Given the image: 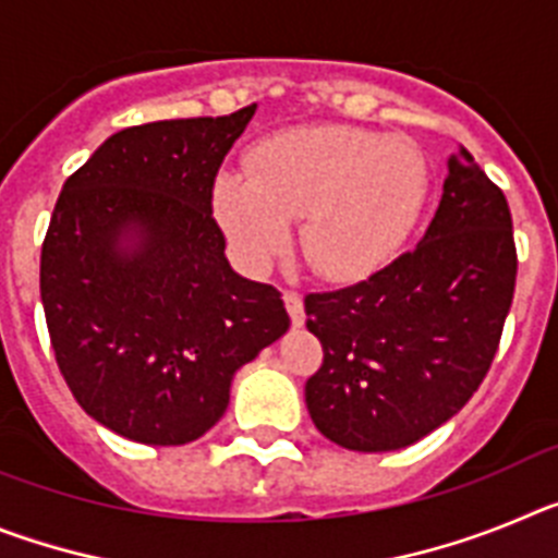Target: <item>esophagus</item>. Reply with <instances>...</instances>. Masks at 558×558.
<instances>
[{
    "mask_svg": "<svg viewBox=\"0 0 558 558\" xmlns=\"http://www.w3.org/2000/svg\"><path fill=\"white\" fill-rule=\"evenodd\" d=\"M284 307H288L293 327H304V299L302 295L293 293V290H288V293H284Z\"/></svg>",
    "mask_w": 558,
    "mask_h": 558,
    "instance_id": "esophagus-1",
    "label": "esophagus"
}]
</instances>
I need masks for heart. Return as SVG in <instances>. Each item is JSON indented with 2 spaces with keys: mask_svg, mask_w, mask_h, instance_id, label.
<instances>
[{
  "mask_svg": "<svg viewBox=\"0 0 558 558\" xmlns=\"http://www.w3.org/2000/svg\"><path fill=\"white\" fill-rule=\"evenodd\" d=\"M248 172L223 170L211 211L234 254L265 268L302 218V251L327 279H360L391 259L416 226L430 167L416 142L352 125L279 131L251 150Z\"/></svg>",
  "mask_w": 558,
  "mask_h": 558,
  "instance_id": "heart-1",
  "label": "heart"
}]
</instances>
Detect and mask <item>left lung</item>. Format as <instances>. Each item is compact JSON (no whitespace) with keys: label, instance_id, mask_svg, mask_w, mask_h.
Returning <instances> with one entry per match:
<instances>
[{"label":"left lung","instance_id":"obj_1","mask_svg":"<svg viewBox=\"0 0 558 558\" xmlns=\"http://www.w3.org/2000/svg\"><path fill=\"white\" fill-rule=\"evenodd\" d=\"M514 279L506 195L458 147L416 248L363 282L304 299L324 347L304 386L313 425L354 452L402 450L445 425L489 372Z\"/></svg>","mask_w":558,"mask_h":558}]
</instances>
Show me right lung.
<instances>
[{
  "label": "right lung",
  "mask_w": 558,
  "mask_h": 558,
  "mask_svg": "<svg viewBox=\"0 0 558 558\" xmlns=\"http://www.w3.org/2000/svg\"><path fill=\"white\" fill-rule=\"evenodd\" d=\"M256 111L125 128L69 175L41 248V304L77 405L117 436L190 445L231 379L290 327L282 295L243 279L211 184Z\"/></svg>",
  "instance_id": "obj_1"
}]
</instances>
